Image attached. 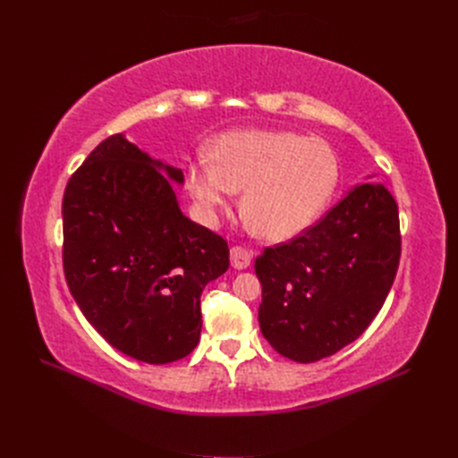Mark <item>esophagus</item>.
Instances as JSON below:
<instances>
[{
  "label": "esophagus",
  "mask_w": 458,
  "mask_h": 458,
  "mask_svg": "<svg viewBox=\"0 0 458 458\" xmlns=\"http://www.w3.org/2000/svg\"><path fill=\"white\" fill-rule=\"evenodd\" d=\"M231 263L234 269H246L250 266V254L244 250L242 246H233L231 248Z\"/></svg>",
  "instance_id": "esophagus-1"
}]
</instances>
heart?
<instances>
[{"label":"heart","instance_id":"obj_1","mask_svg":"<svg viewBox=\"0 0 458 458\" xmlns=\"http://www.w3.org/2000/svg\"><path fill=\"white\" fill-rule=\"evenodd\" d=\"M340 182L335 148L318 137L286 130H239L219 135L210 157L187 164V187L206 219L237 189L242 214L263 239L286 241L313 225Z\"/></svg>","mask_w":458,"mask_h":458}]
</instances>
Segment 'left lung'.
I'll list each match as a JSON object with an SVG mask.
<instances>
[{"label": "left lung", "mask_w": 458, "mask_h": 458, "mask_svg": "<svg viewBox=\"0 0 458 458\" xmlns=\"http://www.w3.org/2000/svg\"><path fill=\"white\" fill-rule=\"evenodd\" d=\"M401 256L399 210L380 183L353 187L321 221L256 258L259 328L275 352L315 363L382 310Z\"/></svg>", "instance_id": "8db88e82"}]
</instances>
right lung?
<instances>
[{"mask_svg": "<svg viewBox=\"0 0 458 458\" xmlns=\"http://www.w3.org/2000/svg\"><path fill=\"white\" fill-rule=\"evenodd\" d=\"M170 178L183 183V172L116 133L89 152L63 199L71 294L113 348L150 365L197 348L200 294L229 267L227 242L183 216Z\"/></svg>", "mask_w": 458, "mask_h": 458, "instance_id": "1", "label": "right lung"}]
</instances>
